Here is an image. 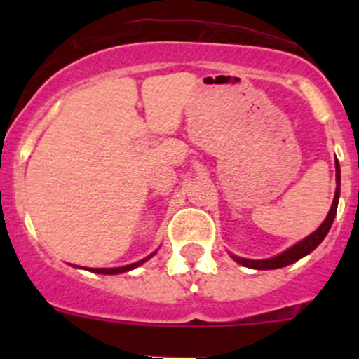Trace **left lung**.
<instances>
[{
  "instance_id": "left-lung-1",
  "label": "left lung",
  "mask_w": 359,
  "mask_h": 359,
  "mask_svg": "<svg viewBox=\"0 0 359 359\" xmlns=\"http://www.w3.org/2000/svg\"><path fill=\"white\" fill-rule=\"evenodd\" d=\"M335 170H337V189H335V198H334V203H332V208L330 212H328L327 219H325V222L321 224L320 227H318L316 231H314L313 234H309V236L306 238V240L299 241L297 245H293L292 248H288L287 252L280 253V255L273 257V259H267V260H248V259H241V257H234L236 259V262H240L241 266L245 267H252V269H280V267H285V266H290V264L297 262L299 259H302L304 255H307V253L313 252L314 248L318 247V245L321 243V241L325 240V236L328 234V231H330L332 224H334V219H335V213H337V205H339V194H340V168H339V161H335Z\"/></svg>"
}]
</instances>
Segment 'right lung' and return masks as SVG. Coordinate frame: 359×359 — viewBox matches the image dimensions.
<instances>
[{"label": "right lung", "mask_w": 359, "mask_h": 359, "mask_svg": "<svg viewBox=\"0 0 359 359\" xmlns=\"http://www.w3.org/2000/svg\"><path fill=\"white\" fill-rule=\"evenodd\" d=\"M149 257H153V255H149ZM149 257H147V259H149ZM147 259L139 260V262H135V264H130V266L112 267V269H90V271H92V273H99V274H119V273H126V271H130V269H133V267H137V266H140V264H144Z\"/></svg>", "instance_id": "obj_1"}]
</instances>
